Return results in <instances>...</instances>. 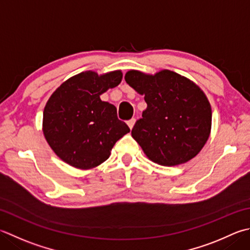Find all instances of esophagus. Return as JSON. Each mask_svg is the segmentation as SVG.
<instances>
[{
	"mask_svg": "<svg viewBox=\"0 0 250 250\" xmlns=\"http://www.w3.org/2000/svg\"><path fill=\"white\" fill-rule=\"evenodd\" d=\"M134 124H135V119H134V118H132V119H130V120L128 121V125H129V128H130V129H132V128H133V125H134Z\"/></svg>",
	"mask_w": 250,
	"mask_h": 250,
	"instance_id": "34e87169",
	"label": "esophagus"
}]
</instances>
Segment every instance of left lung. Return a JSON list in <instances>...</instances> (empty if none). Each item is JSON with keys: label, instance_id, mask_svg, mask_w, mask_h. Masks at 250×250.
Here are the masks:
<instances>
[{"label": "left lung", "instance_id": "obj_1", "mask_svg": "<svg viewBox=\"0 0 250 250\" xmlns=\"http://www.w3.org/2000/svg\"><path fill=\"white\" fill-rule=\"evenodd\" d=\"M125 79L147 104L131 132L145 155L167 167L194 158L211 130V106L200 87L170 70H130Z\"/></svg>", "mask_w": 250, "mask_h": 250}]
</instances>
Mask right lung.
Listing matches in <instances>:
<instances>
[{
	"instance_id": "obj_1",
	"label": "right lung",
	"mask_w": 250,
	"mask_h": 250,
	"mask_svg": "<svg viewBox=\"0 0 250 250\" xmlns=\"http://www.w3.org/2000/svg\"><path fill=\"white\" fill-rule=\"evenodd\" d=\"M120 70L99 76L84 71L57 87L43 111V133L58 157L78 169H92L109 158L116 142L130 132L116 107L100 95L119 84Z\"/></svg>"
}]
</instances>
